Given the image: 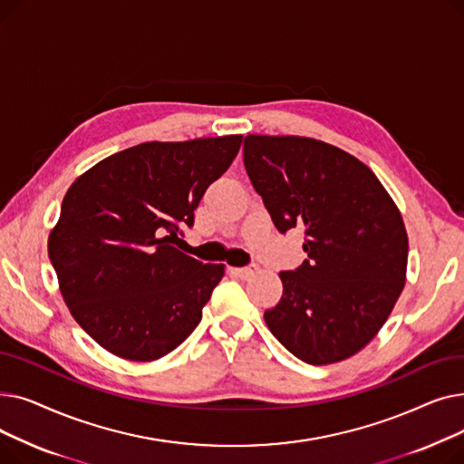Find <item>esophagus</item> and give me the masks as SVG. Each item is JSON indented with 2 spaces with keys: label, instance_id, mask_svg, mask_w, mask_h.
I'll list each match as a JSON object with an SVG mask.
<instances>
[{
  "label": "esophagus",
  "instance_id": "1",
  "mask_svg": "<svg viewBox=\"0 0 464 464\" xmlns=\"http://www.w3.org/2000/svg\"><path fill=\"white\" fill-rule=\"evenodd\" d=\"M257 271V265L256 263H250L246 266H237V269H231V273L238 278H250L254 273Z\"/></svg>",
  "mask_w": 464,
  "mask_h": 464
}]
</instances>
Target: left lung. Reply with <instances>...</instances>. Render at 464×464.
I'll return each mask as SVG.
<instances>
[{
  "mask_svg": "<svg viewBox=\"0 0 464 464\" xmlns=\"http://www.w3.org/2000/svg\"><path fill=\"white\" fill-rule=\"evenodd\" d=\"M246 173L275 227L304 229L306 259L282 271L284 294L263 318L308 364L343 361L367 346L406 280L408 237L372 170L308 137L245 139Z\"/></svg>",
  "mask_w": 464,
  "mask_h": 464,
  "instance_id": "1",
  "label": "left lung"
}]
</instances>
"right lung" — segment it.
Returning <instances> with one entry per match:
<instances>
[{"label":"right lung","mask_w":464,"mask_h":464,"mask_svg":"<svg viewBox=\"0 0 464 464\" xmlns=\"http://www.w3.org/2000/svg\"><path fill=\"white\" fill-rule=\"evenodd\" d=\"M242 135L142 142L67 189L48 257L77 324L107 352L154 361L180 346L226 266L177 248Z\"/></svg>","instance_id":"1"}]
</instances>
